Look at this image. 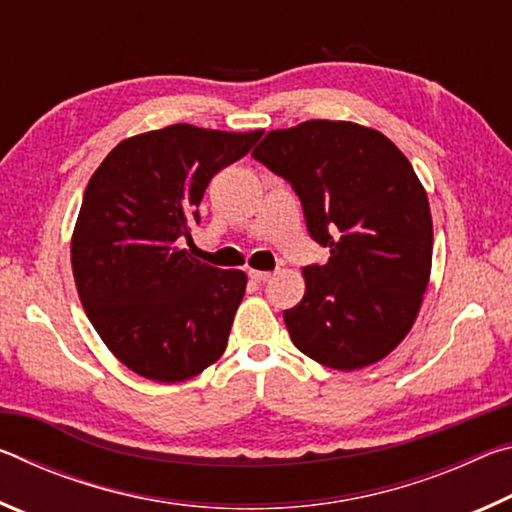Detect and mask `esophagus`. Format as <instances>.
<instances>
[{"label":"esophagus","instance_id":"34e87169","mask_svg":"<svg viewBox=\"0 0 512 512\" xmlns=\"http://www.w3.org/2000/svg\"><path fill=\"white\" fill-rule=\"evenodd\" d=\"M248 277H250V280H253V282H266L268 277H271V273H268V271H255V268H250Z\"/></svg>","mask_w":512,"mask_h":512}]
</instances>
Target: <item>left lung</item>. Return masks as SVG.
<instances>
[{
	"instance_id": "8db88e82",
	"label": "left lung",
	"mask_w": 512,
	"mask_h": 512,
	"mask_svg": "<svg viewBox=\"0 0 512 512\" xmlns=\"http://www.w3.org/2000/svg\"><path fill=\"white\" fill-rule=\"evenodd\" d=\"M253 158L293 187L327 264L302 268L305 298L284 311L293 345L334 370L393 352L418 316L433 225L422 183L386 135L311 119L271 131Z\"/></svg>"
}]
</instances>
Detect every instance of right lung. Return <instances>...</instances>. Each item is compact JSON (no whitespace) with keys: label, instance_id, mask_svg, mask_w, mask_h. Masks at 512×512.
Wrapping results in <instances>:
<instances>
[{"label":"right lung","instance_id":"1","mask_svg":"<svg viewBox=\"0 0 512 512\" xmlns=\"http://www.w3.org/2000/svg\"><path fill=\"white\" fill-rule=\"evenodd\" d=\"M259 137L173 124L119 142L92 173L72 237L76 291L101 341L137 375L192 379L228 345L246 273L178 244L192 239L210 180Z\"/></svg>","mask_w":512,"mask_h":512}]
</instances>
